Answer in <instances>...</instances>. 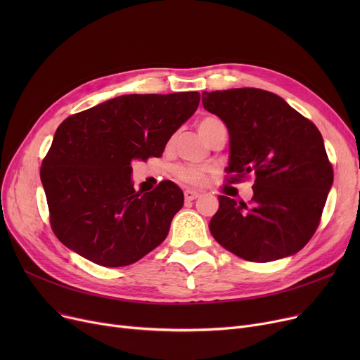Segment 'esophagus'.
I'll return each instance as SVG.
<instances>
[{
    "mask_svg": "<svg viewBox=\"0 0 360 360\" xmlns=\"http://www.w3.org/2000/svg\"><path fill=\"white\" fill-rule=\"evenodd\" d=\"M184 195H185V200H186V201H193V200H195V198L200 197V193H198V191H194V190H185Z\"/></svg>",
    "mask_w": 360,
    "mask_h": 360,
    "instance_id": "obj_1",
    "label": "esophagus"
}]
</instances>
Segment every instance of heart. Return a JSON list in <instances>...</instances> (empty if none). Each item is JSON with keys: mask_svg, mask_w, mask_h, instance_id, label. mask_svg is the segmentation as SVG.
I'll return each mask as SVG.
<instances>
[{"mask_svg": "<svg viewBox=\"0 0 360 360\" xmlns=\"http://www.w3.org/2000/svg\"><path fill=\"white\" fill-rule=\"evenodd\" d=\"M217 125H223V122L216 118V117H205L198 122V132L200 136L205 140V137L209 136V132L217 127ZM172 141V140H170ZM175 175L179 181L190 184V185H201L205 181L207 172L205 169L201 167H195V166H178L175 169Z\"/></svg>", "mask_w": 360, "mask_h": 360, "instance_id": "b5f03b06", "label": "heart"}]
</instances>
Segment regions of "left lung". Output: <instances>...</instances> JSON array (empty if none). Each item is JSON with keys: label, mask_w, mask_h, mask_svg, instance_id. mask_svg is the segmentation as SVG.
I'll use <instances>...</instances> for the list:
<instances>
[{"label": "left lung", "mask_w": 360, "mask_h": 360, "mask_svg": "<svg viewBox=\"0 0 360 360\" xmlns=\"http://www.w3.org/2000/svg\"><path fill=\"white\" fill-rule=\"evenodd\" d=\"M202 106L229 131V182L254 175L251 204L219 195L210 232L254 262L290 257L315 233L333 185L318 128L277 94L252 87L202 91Z\"/></svg>", "instance_id": "left-lung-1"}]
</instances>
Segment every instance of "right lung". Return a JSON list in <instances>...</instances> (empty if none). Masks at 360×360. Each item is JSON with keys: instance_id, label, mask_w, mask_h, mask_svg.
Here are the masks:
<instances>
[{"instance_id": "right-lung-1", "label": "right lung", "mask_w": 360, "mask_h": 360, "mask_svg": "<svg viewBox=\"0 0 360 360\" xmlns=\"http://www.w3.org/2000/svg\"><path fill=\"white\" fill-rule=\"evenodd\" d=\"M198 103V91L124 94L58 127L41 181L52 231L68 250L103 267H124L159 247L184 193L172 181L136 191L131 163L160 158Z\"/></svg>"}]
</instances>
